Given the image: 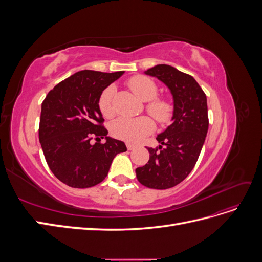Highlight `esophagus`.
<instances>
[{
    "label": "esophagus",
    "instance_id": "esophagus-1",
    "mask_svg": "<svg viewBox=\"0 0 262 262\" xmlns=\"http://www.w3.org/2000/svg\"><path fill=\"white\" fill-rule=\"evenodd\" d=\"M126 148H128L129 150H132V149L136 148V145H133L131 143H126Z\"/></svg>",
    "mask_w": 262,
    "mask_h": 262
}]
</instances>
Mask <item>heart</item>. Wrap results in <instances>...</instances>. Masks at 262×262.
I'll return each instance as SVG.
<instances>
[{
	"mask_svg": "<svg viewBox=\"0 0 262 262\" xmlns=\"http://www.w3.org/2000/svg\"><path fill=\"white\" fill-rule=\"evenodd\" d=\"M129 86L140 99L149 101L146 106L147 112L158 122H166L169 120L172 107L168 101L164 99H154L157 96V87L153 81L145 76L138 75L131 78ZM115 93V86H108L99 97L98 107L102 116L106 118H112L115 115L113 104ZM154 128V122L148 117H139L134 119L120 118L112 124L110 131L117 139L129 142V143H137L152 133Z\"/></svg>",
	"mask_w": 262,
	"mask_h": 262,
	"instance_id": "b5f03b06",
	"label": "heart"
}]
</instances>
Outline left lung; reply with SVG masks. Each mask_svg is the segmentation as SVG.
<instances>
[{
	"instance_id": "left-lung-1",
	"label": "left lung",
	"mask_w": 262,
	"mask_h": 262,
	"mask_svg": "<svg viewBox=\"0 0 262 262\" xmlns=\"http://www.w3.org/2000/svg\"><path fill=\"white\" fill-rule=\"evenodd\" d=\"M144 74L156 77L172 97L171 124L157 134L158 147H147L149 160L136 169L142 185L168 189L184 180L199 158L209 129L207 96L194 78L167 64H157Z\"/></svg>"
}]
</instances>
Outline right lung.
Returning <instances> with one entry per match:
<instances>
[{
  "mask_svg": "<svg viewBox=\"0 0 262 262\" xmlns=\"http://www.w3.org/2000/svg\"><path fill=\"white\" fill-rule=\"evenodd\" d=\"M123 73L83 70L55 85L46 96L39 141L49 168L63 184L72 188L98 185L108 175L115 156L126 150L122 141L107 137L98 107L102 92ZM94 135L106 142L92 145Z\"/></svg>",
  "mask_w": 262,
  "mask_h": 262,
  "instance_id": "1",
  "label": "right lung"
}]
</instances>
